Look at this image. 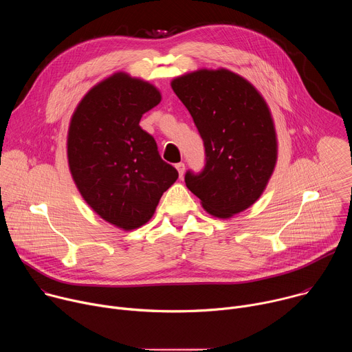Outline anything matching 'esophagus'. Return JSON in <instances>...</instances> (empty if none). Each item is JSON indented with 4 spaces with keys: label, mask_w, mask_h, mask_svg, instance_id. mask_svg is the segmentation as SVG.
Wrapping results in <instances>:
<instances>
[{
    "label": "esophagus",
    "mask_w": 352,
    "mask_h": 352,
    "mask_svg": "<svg viewBox=\"0 0 352 352\" xmlns=\"http://www.w3.org/2000/svg\"><path fill=\"white\" fill-rule=\"evenodd\" d=\"M175 168H177V171H178L179 177L182 178V175H184V173H185V164H184V163H178V164H175Z\"/></svg>",
    "instance_id": "34e87169"
}]
</instances>
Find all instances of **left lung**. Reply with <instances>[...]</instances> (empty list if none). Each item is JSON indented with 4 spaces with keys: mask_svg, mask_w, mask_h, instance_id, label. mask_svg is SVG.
Returning <instances> with one entry per match:
<instances>
[{
    "mask_svg": "<svg viewBox=\"0 0 352 352\" xmlns=\"http://www.w3.org/2000/svg\"><path fill=\"white\" fill-rule=\"evenodd\" d=\"M171 87L204 139L205 167L185 174L188 189L214 217L252 206L277 162L272 114L259 91L228 69H200L175 78Z\"/></svg>",
    "mask_w": 352,
    "mask_h": 352,
    "instance_id": "obj_1",
    "label": "left lung"
}]
</instances>
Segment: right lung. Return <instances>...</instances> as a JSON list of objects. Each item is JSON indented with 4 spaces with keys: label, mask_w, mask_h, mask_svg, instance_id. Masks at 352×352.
I'll list each match as a JSON object with an SVG mask.
<instances>
[{
    "label": "right lung",
    "mask_w": 352,
    "mask_h": 352,
    "mask_svg": "<svg viewBox=\"0 0 352 352\" xmlns=\"http://www.w3.org/2000/svg\"><path fill=\"white\" fill-rule=\"evenodd\" d=\"M160 100L153 85L118 72L87 91L69 124L68 163L80 195L100 217L126 231L152 219L178 178L139 125Z\"/></svg>",
    "instance_id": "add662e5"
}]
</instances>
